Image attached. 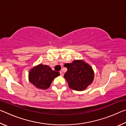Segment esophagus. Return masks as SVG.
I'll return each mask as SVG.
<instances>
[{"instance_id": "1", "label": "esophagus", "mask_w": 126, "mask_h": 126, "mask_svg": "<svg viewBox=\"0 0 126 126\" xmlns=\"http://www.w3.org/2000/svg\"><path fill=\"white\" fill-rule=\"evenodd\" d=\"M59 73H60V74H61V76H63V73L62 71H60V72H59Z\"/></svg>"}]
</instances>
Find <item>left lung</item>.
<instances>
[{"instance_id":"left-lung-1","label":"left lung","mask_w":126,"mask_h":126,"mask_svg":"<svg viewBox=\"0 0 126 126\" xmlns=\"http://www.w3.org/2000/svg\"><path fill=\"white\" fill-rule=\"evenodd\" d=\"M64 66L68 69L64 77L71 89L84 91L93 82L94 77L93 69L84 60H74L72 63H66Z\"/></svg>"}]
</instances>
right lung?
Instances as JSON below:
<instances>
[{
  "instance_id": "add662e5",
  "label": "right lung",
  "mask_w": 126,
  "mask_h": 126,
  "mask_svg": "<svg viewBox=\"0 0 126 126\" xmlns=\"http://www.w3.org/2000/svg\"><path fill=\"white\" fill-rule=\"evenodd\" d=\"M59 75V72L53 71L49 66L39 64L29 70L28 79L36 88L47 89L49 88L53 79Z\"/></svg>"
}]
</instances>
